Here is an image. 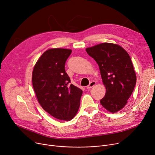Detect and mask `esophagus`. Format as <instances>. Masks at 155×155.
I'll use <instances>...</instances> for the list:
<instances>
[{"label":"esophagus","mask_w":155,"mask_h":155,"mask_svg":"<svg viewBox=\"0 0 155 155\" xmlns=\"http://www.w3.org/2000/svg\"><path fill=\"white\" fill-rule=\"evenodd\" d=\"M96 84H97V83H96V81H91V82L90 83V84L87 86V89H90V88H91V87H93V86H94L96 85Z\"/></svg>","instance_id":"obj_1"}]
</instances>
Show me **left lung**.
<instances>
[{
  "label": "left lung",
  "mask_w": 155,
  "mask_h": 155,
  "mask_svg": "<svg viewBox=\"0 0 155 155\" xmlns=\"http://www.w3.org/2000/svg\"><path fill=\"white\" fill-rule=\"evenodd\" d=\"M86 50L98 64L106 88L101 105L111 113L119 112L127 104L136 83L129 55L121 46L111 43H100Z\"/></svg>",
  "instance_id": "left-lung-1"
}]
</instances>
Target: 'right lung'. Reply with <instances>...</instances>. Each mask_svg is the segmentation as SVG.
Here are the masks:
<instances>
[{"label":"right lung","instance_id":"1","mask_svg":"<svg viewBox=\"0 0 155 155\" xmlns=\"http://www.w3.org/2000/svg\"><path fill=\"white\" fill-rule=\"evenodd\" d=\"M72 52L66 48L46 50L36 62L32 83L38 101L44 110L57 119L69 121L75 117L83 91L70 84L65 63Z\"/></svg>","mask_w":155,"mask_h":155}]
</instances>
